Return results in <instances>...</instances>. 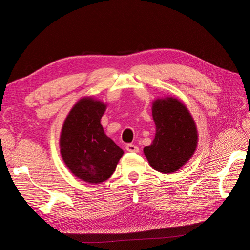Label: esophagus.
Listing matches in <instances>:
<instances>
[{
  "label": "esophagus",
  "mask_w": 250,
  "mask_h": 250,
  "mask_svg": "<svg viewBox=\"0 0 250 250\" xmlns=\"http://www.w3.org/2000/svg\"><path fill=\"white\" fill-rule=\"evenodd\" d=\"M125 148L128 152H139V147L133 145V144H127Z\"/></svg>",
  "instance_id": "34e87169"
}]
</instances>
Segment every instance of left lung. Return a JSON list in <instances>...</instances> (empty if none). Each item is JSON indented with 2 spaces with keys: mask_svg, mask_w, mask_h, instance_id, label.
Here are the masks:
<instances>
[{
  "mask_svg": "<svg viewBox=\"0 0 250 250\" xmlns=\"http://www.w3.org/2000/svg\"><path fill=\"white\" fill-rule=\"evenodd\" d=\"M155 138L144 148L151 167L162 173H173L190 160L197 146V129L188 108L175 98L153 102Z\"/></svg>",
  "mask_w": 250,
  "mask_h": 250,
  "instance_id": "1",
  "label": "left lung"
}]
</instances>
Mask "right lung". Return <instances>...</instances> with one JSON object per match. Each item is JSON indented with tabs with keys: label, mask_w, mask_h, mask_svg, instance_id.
<instances>
[{
	"label": "right lung",
	"mask_w": 250,
	"mask_h": 250,
	"mask_svg": "<svg viewBox=\"0 0 250 250\" xmlns=\"http://www.w3.org/2000/svg\"><path fill=\"white\" fill-rule=\"evenodd\" d=\"M105 108L100 101L83 98L67 115L60 134V153L66 167L90 184L108 179L124 153L104 133L100 121Z\"/></svg>",
	"instance_id": "right-lung-1"
}]
</instances>
